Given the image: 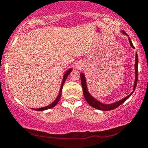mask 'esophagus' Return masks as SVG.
I'll list each match as a JSON object with an SVG mask.
<instances>
[{"instance_id":"obj_1","label":"esophagus","mask_w":148,"mask_h":148,"mask_svg":"<svg viewBox=\"0 0 148 148\" xmlns=\"http://www.w3.org/2000/svg\"><path fill=\"white\" fill-rule=\"evenodd\" d=\"M76 68H81V65L77 64V65H76Z\"/></svg>"}]
</instances>
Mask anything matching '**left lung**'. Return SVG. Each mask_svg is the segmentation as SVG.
<instances>
[{
  "instance_id": "obj_1",
  "label": "left lung",
  "mask_w": 148,
  "mask_h": 148,
  "mask_svg": "<svg viewBox=\"0 0 148 148\" xmlns=\"http://www.w3.org/2000/svg\"><path fill=\"white\" fill-rule=\"evenodd\" d=\"M120 33H122L126 35V36L128 37V42L130 43V46L132 48H134L133 44H132V41L130 39V37L128 35L126 34V32H124V31H121ZM138 55L137 53L136 52L135 55V63H134V74H135V78H134V83L133 85V89L130 94H129L128 96H127L125 98H122L121 100H119L118 101H116L115 102H113V103L111 104H104L102 102H101L100 101H99L94 98V97L91 96L89 93V91H88V88L87 85V80H86V78L85 74L83 73H80V80H81V85L82 87H83V95L84 97H85L86 101L87 102V103L89 104L91 106H92L93 108H96V109L101 110V111H111V110H113L114 108H116L118 107L119 106H120L121 104H123L125 101L128 100V99L131 96V95L133 93V92L135 90L136 84H137V80H138Z\"/></svg>"
}]
</instances>
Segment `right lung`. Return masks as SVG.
<instances>
[{"instance_id":"add662e5","label":"right lung","mask_w":148,"mask_h":148,"mask_svg":"<svg viewBox=\"0 0 148 148\" xmlns=\"http://www.w3.org/2000/svg\"><path fill=\"white\" fill-rule=\"evenodd\" d=\"M72 68H70V69H68V70L65 72L64 75H63V80H62V83H61V87H60V90H59V95H58V96L57 97V98L55 99V101H53V102H52L50 104H49V105H48V106H44V107L39 108H31V109L34 110V111H45V110L50 109V108H53L54 106H55L56 105H57L58 102H59V100H60V98H61V93H62V88H63V85H64V83H65V80H66V78H68V75L70 74V72H72Z\"/></svg>"}]
</instances>
